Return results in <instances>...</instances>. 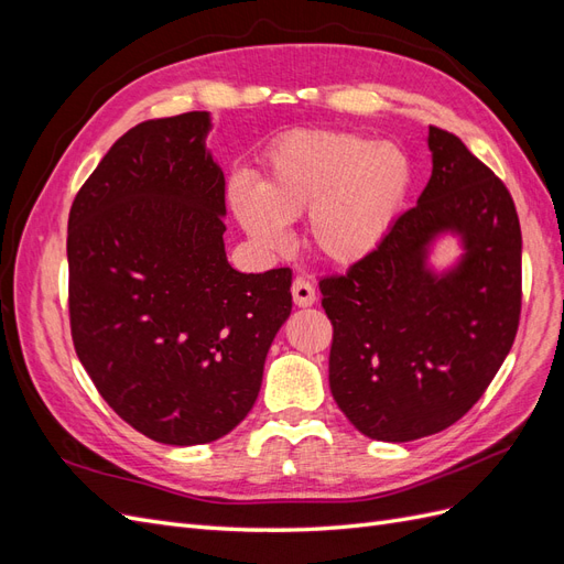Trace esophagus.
Returning a JSON list of instances; mask_svg holds the SVG:
<instances>
[{"label":"esophagus","instance_id":"1","mask_svg":"<svg viewBox=\"0 0 564 564\" xmlns=\"http://www.w3.org/2000/svg\"><path fill=\"white\" fill-rule=\"evenodd\" d=\"M292 296H294V303L299 305V308H308V305L315 303L317 292H315V286L311 284V280L296 278L294 284H292Z\"/></svg>","mask_w":564,"mask_h":564}]
</instances>
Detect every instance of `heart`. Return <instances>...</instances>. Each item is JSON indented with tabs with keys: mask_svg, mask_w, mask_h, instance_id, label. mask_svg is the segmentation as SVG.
Wrapping results in <instances>:
<instances>
[{
	"mask_svg": "<svg viewBox=\"0 0 564 564\" xmlns=\"http://www.w3.org/2000/svg\"><path fill=\"white\" fill-rule=\"evenodd\" d=\"M414 164L404 148L355 131L301 129L268 152L261 187L230 183V207L265 251L289 245L286 220L303 214L308 245L336 265L377 253L406 207Z\"/></svg>",
	"mask_w": 564,
	"mask_h": 564,
	"instance_id": "b5f03b06",
	"label": "heart"
}]
</instances>
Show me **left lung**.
I'll list each match as a JSON object with an SVG mask.
<instances>
[{
	"label": "left lung",
	"instance_id": "obj_1",
	"mask_svg": "<svg viewBox=\"0 0 564 564\" xmlns=\"http://www.w3.org/2000/svg\"><path fill=\"white\" fill-rule=\"evenodd\" d=\"M433 174L386 245L319 278L332 319L329 386L371 440L449 429L485 395L513 346L522 308V232L508 187L454 133L431 127ZM456 231L465 256L437 276L427 247Z\"/></svg>",
	"mask_w": 564,
	"mask_h": 564
}]
</instances>
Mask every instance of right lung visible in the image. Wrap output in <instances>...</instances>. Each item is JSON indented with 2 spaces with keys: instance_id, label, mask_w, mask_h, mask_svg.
<instances>
[{
  "instance_id": "right-lung-1",
  "label": "right lung",
  "mask_w": 564,
  "mask_h": 564,
  "mask_svg": "<svg viewBox=\"0 0 564 564\" xmlns=\"http://www.w3.org/2000/svg\"><path fill=\"white\" fill-rule=\"evenodd\" d=\"M207 112L148 119L108 150L67 218L79 362L119 419L162 445L228 435L259 398L292 313V270L226 259V178Z\"/></svg>"
}]
</instances>
